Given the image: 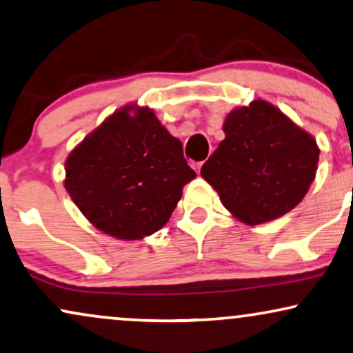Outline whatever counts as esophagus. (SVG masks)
<instances>
[{
    "label": "esophagus",
    "mask_w": 353,
    "mask_h": 353,
    "mask_svg": "<svg viewBox=\"0 0 353 353\" xmlns=\"http://www.w3.org/2000/svg\"><path fill=\"white\" fill-rule=\"evenodd\" d=\"M202 166H203V163L195 164V171H197V174H200V169H202Z\"/></svg>",
    "instance_id": "obj_1"
}]
</instances>
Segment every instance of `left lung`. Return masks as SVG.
Here are the masks:
<instances>
[{"instance_id":"8db88e82","label":"left lung","mask_w":353,"mask_h":353,"mask_svg":"<svg viewBox=\"0 0 353 353\" xmlns=\"http://www.w3.org/2000/svg\"><path fill=\"white\" fill-rule=\"evenodd\" d=\"M223 132L225 140L200 174L233 216L261 225L301 202L319 161L310 133L262 99L231 110Z\"/></svg>"}]
</instances>
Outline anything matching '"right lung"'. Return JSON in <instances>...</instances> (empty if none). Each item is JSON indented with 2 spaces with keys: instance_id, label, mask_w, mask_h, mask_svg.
<instances>
[{
  "instance_id": "add662e5",
  "label": "right lung",
  "mask_w": 353,
  "mask_h": 353,
  "mask_svg": "<svg viewBox=\"0 0 353 353\" xmlns=\"http://www.w3.org/2000/svg\"><path fill=\"white\" fill-rule=\"evenodd\" d=\"M65 189L97 230L123 241L161 230L197 174L154 112L137 104L107 117L68 154Z\"/></svg>"
}]
</instances>
